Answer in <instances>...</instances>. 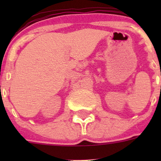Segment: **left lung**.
<instances>
[{
    "instance_id": "left-lung-1",
    "label": "left lung",
    "mask_w": 161,
    "mask_h": 161,
    "mask_svg": "<svg viewBox=\"0 0 161 161\" xmlns=\"http://www.w3.org/2000/svg\"><path fill=\"white\" fill-rule=\"evenodd\" d=\"M160 90H161V86H160Z\"/></svg>"
}]
</instances>
